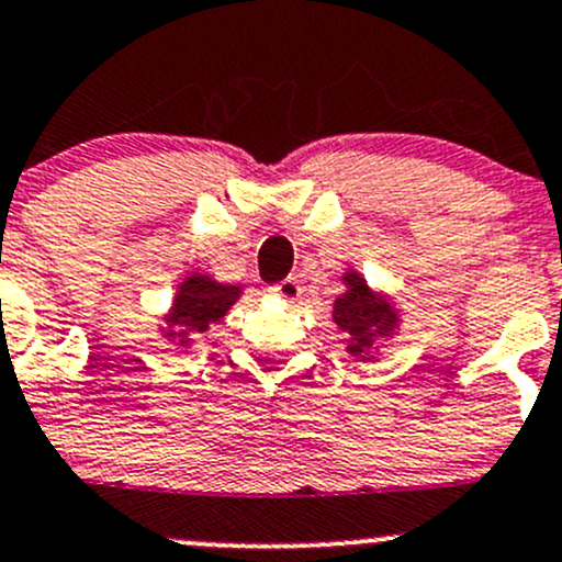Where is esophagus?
I'll use <instances>...</instances> for the list:
<instances>
[{
    "instance_id": "34e87169",
    "label": "esophagus",
    "mask_w": 562,
    "mask_h": 562,
    "mask_svg": "<svg viewBox=\"0 0 562 562\" xmlns=\"http://www.w3.org/2000/svg\"><path fill=\"white\" fill-rule=\"evenodd\" d=\"M271 293H274V296H282L285 302H293V299H299V293H302V285H299L296 277H288V280L271 285Z\"/></svg>"
}]
</instances>
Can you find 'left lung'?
<instances>
[{
  "mask_svg": "<svg viewBox=\"0 0 562 562\" xmlns=\"http://www.w3.org/2000/svg\"><path fill=\"white\" fill-rule=\"evenodd\" d=\"M348 293L334 302V321L342 331L350 334V353H364L370 348V339L386 337L394 328V313L389 304L375 299L364 280L359 277H348Z\"/></svg>",
  "mask_w": 562,
  "mask_h": 562,
  "instance_id": "obj_1",
  "label": "left lung"
}]
</instances>
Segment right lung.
I'll list each match as a JSON object with an SVG mask.
<instances>
[{
  "label": "right lung",
  "mask_w": 562,
  "mask_h": 562,
  "mask_svg": "<svg viewBox=\"0 0 562 562\" xmlns=\"http://www.w3.org/2000/svg\"><path fill=\"white\" fill-rule=\"evenodd\" d=\"M236 296H239V288L217 285L206 277H190L176 296L171 321L179 323V331H206L212 323L228 313Z\"/></svg>",
  "instance_id": "obj_1"
}]
</instances>
